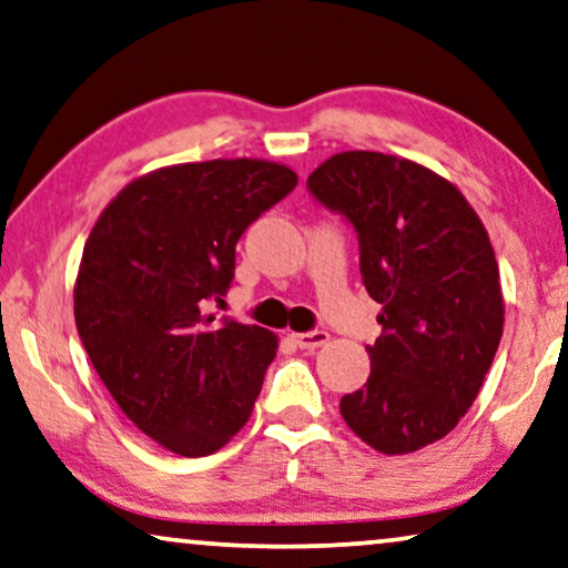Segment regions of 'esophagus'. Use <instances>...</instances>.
<instances>
[{
  "instance_id": "esophagus-1",
  "label": "esophagus",
  "mask_w": 568,
  "mask_h": 568,
  "mask_svg": "<svg viewBox=\"0 0 568 568\" xmlns=\"http://www.w3.org/2000/svg\"><path fill=\"white\" fill-rule=\"evenodd\" d=\"M293 342L301 346V349H318V346H324L328 342V334L326 332H306V334H293Z\"/></svg>"
}]
</instances>
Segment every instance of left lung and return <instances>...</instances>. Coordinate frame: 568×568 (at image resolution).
Here are the masks:
<instances>
[{
  "label": "left lung",
  "mask_w": 568,
  "mask_h": 568,
  "mask_svg": "<svg viewBox=\"0 0 568 568\" xmlns=\"http://www.w3.org/2000/svg\"><path fill=\"white\" fill-rule=\"evenodd\" d=\"M308 191L354 224L362 281L383 303L367 385L338 410L375 452H418L456 428L500 346L505 303L485 224L452 181L385 152H336Z\"/></svg>",
  "instance_id": "1"
}]
</instances>
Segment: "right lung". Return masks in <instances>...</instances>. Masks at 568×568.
<instances>
[{"mask_svg":"<svg viewBox=\"0 0 568 568\" xmlns=\"http://www.w3.org/2000/svg\"><path fill=\"white\" fill-rule=\"evenodd\" d=\"M257 158L181 163L134 178L91 230L73 316L122 413L163 448L206 456L250 420L277 336L222 318L242 232L295 189Z\"/></svg>","mask_w":568,"mask_h":568,"instance_id":"right-lung-1","label":"right lung"}]
</instances>
